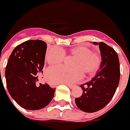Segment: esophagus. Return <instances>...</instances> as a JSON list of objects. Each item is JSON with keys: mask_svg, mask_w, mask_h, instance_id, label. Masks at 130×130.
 I'll use <instances>...</instances> for the list:
<instances>
[{"mask_svg": "<svg viewBox=\"0 0 130 130\" xmlns=\"http://www.w3.org/2000/svg\"><path fill=\"white\" fill-rule=\"evenodd\" d=\"M67 86H68L69 88H70V89H72V88H73V87H74V85H70V84H67Z\"/></svg>", "mask_w": 130, "mask_h": 130, "instance_id": "1", "label": "esophagus"}]
</instances>
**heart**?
I'll list each match as a JSON object with an SVG mask.
<instances>
[{
    "label": "heart",
    "instance_id": "obj_1",
    "mask_svg": "<svg viewBox=\"0 0 130 130\" xmlns=\"http://www.w3.org/2000/svg\"><path fill=\"white\" fill-rule=\"evenodd\" d=\"M66 55L74 57L70 63L72 68L60 66L49 68L46 76L51 83H74L81 79L83 73L89 76H93L101 63L100 56L84 45L72 47L68 51L58 47L50 49L45 59L50 65L57 66L64 62Z\"/></svg>",
    "mask_w": 130,
    "mask_h": 130
}]
</instances>
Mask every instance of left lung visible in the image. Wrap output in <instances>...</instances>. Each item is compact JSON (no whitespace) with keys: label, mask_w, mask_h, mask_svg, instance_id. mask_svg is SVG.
Listing matches in <instances>:
<instances>
[{"label":"left lung","mask_w":130,"mask_h":130,"mask_svg":"<svg viewBox=\"0 0 130 130\" xmlns=\"http://www.w3.org/2000/svg\"><path fill=\"white\" fill-rule=\"evenodd\" d=\"M99 45L102 62L96 75L80 87L83 94L75 99L80 109L93 113L102 109L110 102L116 93L120 78L118 55L113 48L103 42H93Z\"/></svg>","instance_id":"obj_1"}]
</instances>
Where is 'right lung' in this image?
<instances>
[{
	"mask_svg": "<svg viewBox=\"0 0 130 130\" xmlns=\"http://www.w3.org/2000/svg\"><path fill=\"white\" fill-rule=\"evenodd\" d=\"M47 44L41 40H28L17 45L7 62L5 77L12 98L21 107L38 110L45 107L54 96L56 88L47 84L37 85L43 68Z\"/></svg>",
	"mask_w": 130,
	"mask_h": 130,
	"instance_id": "1",
	"label": "right lung"
}]
</instances>
